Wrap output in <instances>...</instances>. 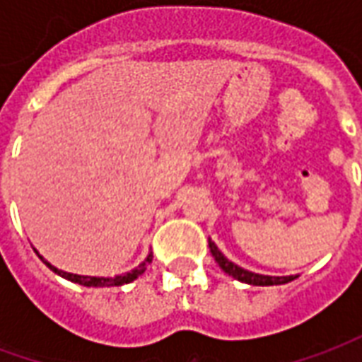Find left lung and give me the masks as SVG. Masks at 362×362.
<instances>
[{
    "label": "left lung",
    "instance_id": "left-lung-1",
    "mask_svg": "<svg viewBox=\"0 0 362 362\" xmlns=\"http://www.w3.org/2000/svg\"><path fill=\"white\" fill-rule=\"evenodd\" d=\"M209 243V250H211V256L215 258V262L219 264V267L223 272L235 277L236 281H243V283H248V285H256V287H269V285H285L288 281L296 279V275H285V277H275V275H262V273H254L244 269V267L236 266L235 262L223 254V252L217 248V244L213 243L211 238L207 240Z\"/></svg>",
    "mask_w": 362,
    "mask_h": 362
}]
</instances>
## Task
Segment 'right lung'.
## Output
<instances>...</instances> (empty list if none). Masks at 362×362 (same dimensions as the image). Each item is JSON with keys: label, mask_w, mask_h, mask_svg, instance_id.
Here are the masks:
<instances>
[{"label": "right lung", "mask_w": 362, "mask_h": 362, "mask_svg": "<svg viewBox=\"0 0 362 362\" xmlns=\"http://www.w3.org/2000/svg\"><path fill=\"white\" fill-rule=\"evenodd\" d=\"M36 252V250H35ZM38 254V252H36ZM38 258L42 259L46 266L50 267L52 272L58 273L59 277H64V279L71 281V283H79L83 287H122V285H127V283H132L135 281L139 275H141L145 269H147V264H151V259H153V252L147 254V258L143 259L139 266L132 269V272L127 273H122V275H116V277H90V275H77V273H67V272H62L58 267H54L50 262H46V259L38 254Z\"/></svg>", "instance_id": "add662e5"}]
</instances>
